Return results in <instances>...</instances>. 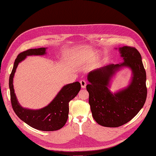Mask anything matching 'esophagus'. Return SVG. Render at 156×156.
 Returning a JSON list of instances; mask_svg holds the SVG:
<instances>
[{"mask_svg": "<svg viewBox=\"0 0 156 156\" xmlns=\"http://www.w3.org/2000/svg\"><path fill=\"white\" fill-rule=\"evenodd\" d=\"M80 84H81V88H85L86 87L87 83H86V81H85V80H81V81H80Z\"/></svg>", "mask_w": 156, "mask_h": 156, "instance_id": "34e87169", "label": "esophagus"}]
</instances>
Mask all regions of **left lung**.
I'll use <instances>...</instances> for the list:
<instances>
[{
  "instance_id": "obj_1",
  "label": "left lung",
  "mask_w": 156,
  "mask_h": 156,
  "mask_svg": "<svg viewBox=\"0 0 156 156\" xmlns=\"http://www.w3.org/2000/svg\"><path fill=\"white\" fill-rule=\"evenodd\" d=\"M119 51L123 62L94 70L87 77L89 84L87 90L93 118L98 124L105 127H119L127 123L143 108L147 98L146 72L140 52L129 46L119 48ZM123 66L133 70L132 82L126 89L113 94L108 88L110 79Z\"/></svg>"
}]
</instances>
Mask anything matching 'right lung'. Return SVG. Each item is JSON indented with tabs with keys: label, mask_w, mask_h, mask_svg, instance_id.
Masks as SVG:
<instances>
[{
	"label": "right lung",
	"mask_w": 156,
	"mask_h": 156,
	"mask_svg": "<svg viewBox=\"0 0 156 156\" xmlns=\"http://www.w3.org/2000/svg\"><path fill=\"white\" fill-rule=\"evenodd\" d=\"M45 53V48L42 47L28 49L19 54L9 76V85L11 105L16 115L32 128L50 132L58 130L65 125L68 118L69 102L80 90V83L76 81L64 86L50 104L39 110H30L22 108L16 99L12 83L14 75L21 61L25 59L27 55H44Z\"/></svg>",
	"instance_id": "obj_1"
}]
</instances>
